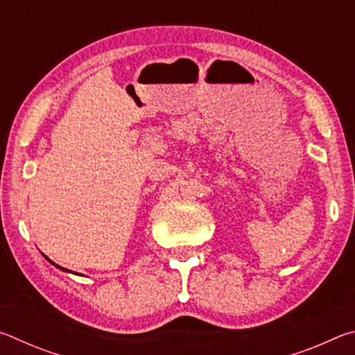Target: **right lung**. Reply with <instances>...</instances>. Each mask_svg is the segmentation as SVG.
<instances>
[{
  "label": "right lung",
  "mask_w": 355,
  "mask_h": 355,
  "mask_svg": "<svg viewBox=\"0 0 355 355\" xmlns=\"http://www.w3.org/2000/svg\"><path fill=\"white\" fill-rule=\"evenodd\" d=\"M45 258H46V257H45ZM46 260H48V258H46ZM48 261H50L51 264H55V266H56L58 269H61V271H64V272H71V271H69V269H65V268H62V266H58V264H56V263H53L51 260H48ZM73 274H75V272H73ZM78 275H81V274H78Z\"/></svg>",
  "instance_id": "1"
}]
</instances>
